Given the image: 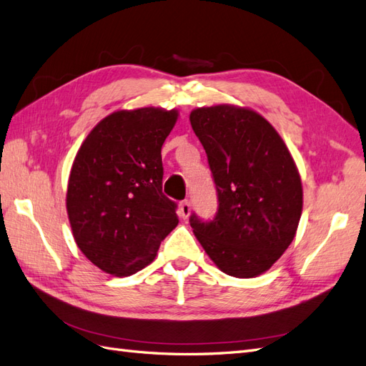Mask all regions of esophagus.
Masks as SVG:
<instances>
[{"instance_id": "34e87169", "label": "esophagus", "mask_w": 366, "mask_h": 366, "mask_svg": "<svg viewBox=\"0 0 366 366\" xmlns=\"http://www.w3.org/2000/svg\"><path fill=\"white\" fill-rule=\"evenodd\" d=\"M189 214H191V203L184 200L180 203V215L183 219H187L189 218Z\"/></svg>"}]
</instances>
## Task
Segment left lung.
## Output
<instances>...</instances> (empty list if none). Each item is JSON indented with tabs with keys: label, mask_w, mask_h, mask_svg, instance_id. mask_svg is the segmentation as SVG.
Segmentation results:
<instances>
[{
	"label": "left lung",
	"mask_w": 366,
	"mask_h": 366,
	"mask_svg": "<svg viewBox=\"0 0 366 366\" xmlns=\"http://www.w3.org/2000/svg\"><path fill=\"white\" fill-rule=\"evenodd\" d=\"M189 120L218 195L214 219L191 215L194 234L221 272L254 278L281 258L296 235L301 175L281 136L253 109L203 107Z\"/></svg>",
	"instance_id": "1"
}]
</instances>
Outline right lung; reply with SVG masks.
Here are the masks:
<instances>
[{"instance_id":"add662e5","label":"right lung","mask_w":366,"mask_h":366,"mask_svg":"<svg viewBox=\"0 0 366 366\" xmlns=\"http://www.w3.org/2000/svg\"><path fill=\"white\" fill-rule=\"evenodd\" d=\"M177 117V109H122L99 122L76 154L67 187L73 237L109 274L147 267L179 224L177 204L162 192V147Z\"/></svg>"}]
</instances>
